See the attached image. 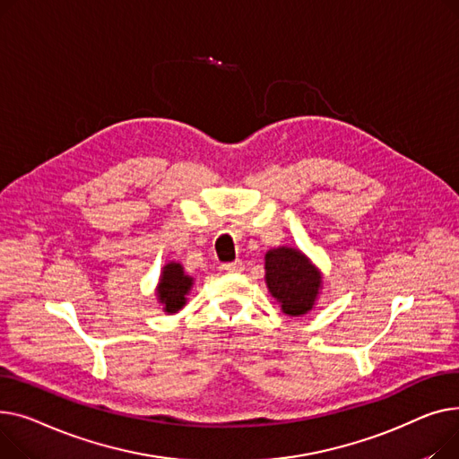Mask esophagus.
I'll return each mask as SVG.
<instances>
[{
    "label": "esophagus",
    "mask_w": 459,
    "mask_h": 459,
    "mask_svg": "<svg viewBox=\"0 0 459 459\" xmlns=\"http://www.w3.org/2000/svg\"><path fill=\"white\" fill-rule=\"evenodd\" d=\"M221 268H222L224 273H240L242 268H245V263H242L240 259H237L233 263H224Z\"/></svg>",
    "instance_id": "obj_1"
}]
</instances>
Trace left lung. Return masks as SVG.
Returning a JSON list of instances; mask_svg holds the SVG:
<instances>
[{"mask_svg": "<svg viewBox=\"0 0 459 459\" xmlns=\"http://www.w3.org/2000/svg\"><path fill=\"white\" fill-rule=\"evenodd\" d=\"M266 285L289 316L306 315L320 289V274L304 254L294 248H278L264 255Z\"/></svg>", "mask_w": 459, "mask_h": 459, "instance_id": "obj_1", "label": "left lung"}]
</instances>
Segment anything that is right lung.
Wrapping results in <instances>:
<instances>
[{
    "mask_svg": "<svg viewBox=\"0 0 459 459\" xmlns=\"http://www.w3.org/2000/svg\"><path fill=\"white\" fill-rule=\"evenodd\" d=\"M193 287V278L185 276L179 263H169L160 274L157 296L160 304H165L167 313H176L185 306V296Z\"/></svg>",
    "mask_w": 459,
    "mask_h": 459,
    "instance_id": "obj_1",
    "label": "right lung"
}]
</instances>
